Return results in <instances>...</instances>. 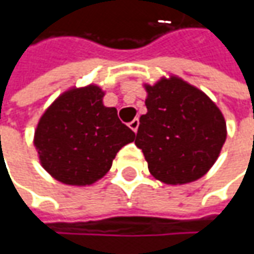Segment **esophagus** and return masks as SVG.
Returning <instances> with one entry per match:
<instances>
[{"label": "esophagus", "mask_w": 254, "mask_h": 254, "mask_svg": "<svg viewBox=\"0 0 254 254\" xmlns=\"http://www.w3.org/2000/svg\"><path fill=\"white\" fill-rule=\"evenodd\" d=\"M138 126H140V120H138V119H134L131 123H128V127H130L134 132H137V130H138Z\"/></svg>", "instance_id": "1"}]
</instances>
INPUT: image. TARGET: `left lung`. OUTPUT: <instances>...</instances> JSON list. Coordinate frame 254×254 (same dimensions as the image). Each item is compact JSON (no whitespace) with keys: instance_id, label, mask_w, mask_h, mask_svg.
Listing matches in <instances>:
<instances>
[{"instance_id":"1","label":"left lung","mask_w":254,"mask_h":254,"mask_svg":"<svg viewBox=\"0 0 254 254\" xmlns=\"http://www.w3.org/2000/svg\"><path fill=\"white\" fill-rule=\"evenodd\" d=\"M147 113L140 117L135 145L148 171L167 185H185L213 167L226 141L220 109L196 86L177 74L142 83Z\"/></svg>"}]
</instances>
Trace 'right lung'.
<instances>
[{"label": "right lung", "mask_w": 254, "mask_h": 254, "mask_svg": "<svg viewBox=\"0 0 254 254\" xmlns=\"http://www.w3.org/2000/svg\"><path fill=\"white\" fill-rule=\"evenodd\" d=\"M99 84L72 86L41 116L34 132L39 162L52 178L70 187L96 184L112 168L119 150L135 134L106 107Z\"/></svg>", "instance_id": "obj_1"}]
</instances>
